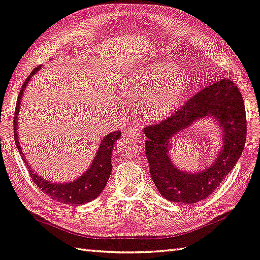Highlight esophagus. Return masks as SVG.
I'll use <instances>...</instances> for the list:
<instances>
[{
	"mask_svg": "<svg viewBox=\"0 0 260 260\" xmlns=\"http://www.w3.org/2000/svg\"><path fill=\"white\" fill-rule=\"evenodd\" d=\"M125 135L131 140H140L142 138L140 133V128L136 126H131L125 132Z\"/></svg>",
	"mask_w": 260,
	"mask_h": 260,
	"instance_id": "34e87169",
	"label": "esophagus"
}]
</instances>
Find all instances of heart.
Segmentation results:
<instances>
[{
    "label": "heart",
    "mask_w": 260,
    "mask_h": 260,
    "mask_svg": "<svg viewBox=\"0 0 260 260\" xmlns=\"http://www.w3.org/2000/svg\"><path fill=\"white\" fill-rule=\"evenodd\" d=\"M188 76L176 64L161 62L141 69L127 84L126 92L143 103L146 116L160 119L173 114L185 98Z\"/></svg>",
    "instance_id": "obj_1"
}]
</instances>
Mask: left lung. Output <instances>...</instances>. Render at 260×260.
Instances as JSON below:
<instances>
[{
	"instance_id": "left-lung-1",
	"label": "left lung",
	"mask_w": 260,
	"mask_h": 260,
	"mask_svg": "<svg viewBox=\"0 0 260 260\" xmlns=\"http://www.w3.org/2000/svg\"><path fill=\"white\" fill-rule=\"evenodd\" d=\"M214 115L224 134L223 149L210 168L186 174L173 167L168 157L169 140L199 117ZM145 155L150 175L164 198L181 204H197L208 198L241 157L247 119L241 93L234 82L223 78L198 92L166 119L144 127Z\"/></svg>"
}]
</instances>
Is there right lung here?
I'll return each instance as SVG.
<instances>
[{
  "instance_id": "right-lung-1",
  "label": "right lung",
  "mask_w": 260,
  "mask_h": 260,
  "mask_svg": "<svg viewBox=\"0 0 260 260\" xmlns=\"http://www.w3.org/2000/svg\"><path fill=\"white\" fill-rule=\"evenodd\" d=\"M41 66L36 67L32 70L31 74L27 77V79L22 84L21 91L19 93L17 99L16 105V111L15 117H13V126H15V140L17 148L19 150L21 158L23 161L26 162V159L23 158L22 151L20 143H19L18 135H17V117L19 114V106H20V100L23 89L26 88V85L29 81L32 75L37 73ZM121 132H112V133L108 134L99 146V150L96 152V157L94 158V161L92 162L91 167L88 171L84 174L82 177L70 183H63V184H55V183H49L45 181L44 178L40 177L36 173H34L30 169V166L26 162V167L29 171V175L40 190L45 193L46 196L51 199H53L58 202H62V204H69V205H83L87 204V202L92 201L100 196L103 188H105L106 184L108 182V178L110 177L112 165H111V154L112 149L116 141L120 138Z\"/></svg>"
}]
</instances>
